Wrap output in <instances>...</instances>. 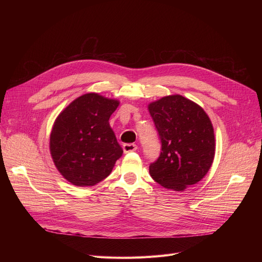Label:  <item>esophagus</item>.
Returning <instances> with one entry per match:
<instances>
[{
  "instance_id": "1",
  "label": "esophagus",
  "mask_w": 262,
  "mask_h": 262,
  "mask_svg": "<svg viewBox=\"0 0 262 262\" xmlns=\"http://www.w3.org/2000/svg\"><path fill=\"white\" fill-rule=\"evenodd\" d=\"M137 148H138V146H137L134 143L123 144V150H124V153H125V154L130 153V152H135V150H137Z\"/></svg>"
}]
</instances>
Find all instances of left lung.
Returning <instances> with one entry per match:
<instances>
[{
	"instance_id": "1",
	"label": "left lung",
	"mask_w": 262,
	"mask_h": 262,
	"mask_svg": "<svg viewBox=\"0 0 262 262\" xmlns=\"http://www.w3.org/2000/svg\"><path fill=\"white\" fill-rule=\"evenodd\" d=\"M161 140L159 158L149 174L163 188L184 191L209 171L215 153L212 123L205 110L183 95L173 94L149 103Z\"/></svg>"
}]
</instances>
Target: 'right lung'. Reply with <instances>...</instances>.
<instances>
[{"label":"right lung","mask_w":262,"mask_h":262,"mask_svg":"<svg viewBox=\"0 0 262 262\" xmlns=\"http://www.w3.org/2000/svg\"><path fill=\"white\" fill-rule=\"evenodd\" d=\"M120 102L86 93L69 104L54 122L50 152L64 180L92 187L112 173L123 149L109 125Z\"/></svg>","instance_id":"add662e5"}]
</instances>
